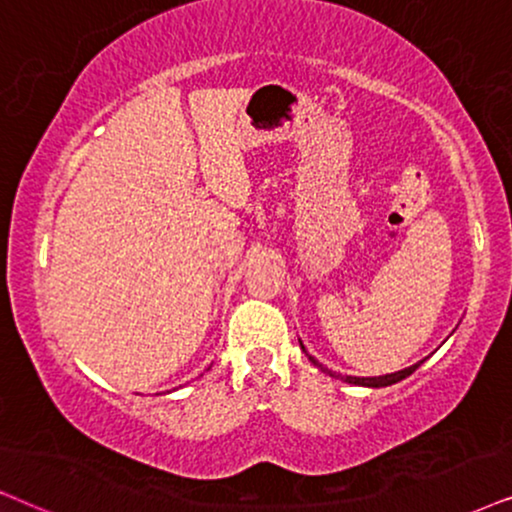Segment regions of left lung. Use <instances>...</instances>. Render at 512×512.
<instances>
[{
    "label": "left lung",
    "mask_w": 512,
    "mask_h": 512,
    "mask_svg": "<svg viewBox=\"0 0 512 512\" xmlns=\"http://www.w3.org/2000/svg\"><path fill=\"white\" fill-rule=\"evenodd\" d=\"M309 361H312L314 366H319L321 371H328V368H323V366L319 364V361H316L314 357H309ZM420 364H423V361H420ZM420 364H413V366L404 368V371H397V373L378 375V378H354V375H340V373H331V375H335V378H340V380H345V383H352V385H364V387H387V385L399 383V380H404L406 375H411L413 371H416V368H418Z\"/></svg>",
    "instance_id": "obj_1"
}]
</instances>
